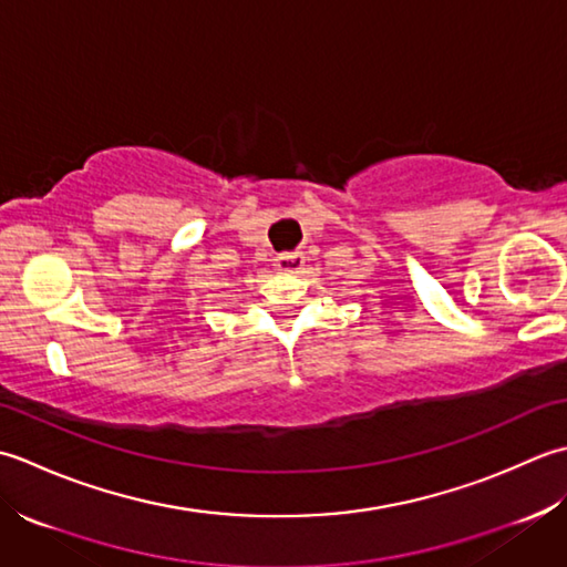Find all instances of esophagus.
Masks as SVG:
<instances>
[{
    "label": "esophagus",
    "instance_id": "1",
    "mask_svg": "<svg viewBox=\"0 0 567 567\" xmlns=\"http://www.w3.org/2000/svg\"><path fill=\"white\" fill-rule=\"evenodd\" d=\"M303 261H306V257L300 251H281L279 257L274 259V267L284 274H298L300 269H303Z\"/></svg>",
    "mask_w": 567,
    "mask_h": 567
}]
</instances>
